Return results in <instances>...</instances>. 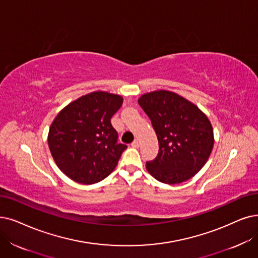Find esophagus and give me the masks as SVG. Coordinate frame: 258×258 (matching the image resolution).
<instances>
[{
    "label": "esophagus",
    "instance_id": "obj_1",
    "mask_svg": "<svg viewBox=\"0 0 258 258\" xmlns=\"http://www.w3.org/2000/svg\"><path fill=\"white\" fill-rule=\"evenodd\" d=\"M131 146L133 147V148H138L139 146H140V142H139V140H135L132 142V144H131Z\"/></svg>",
    "mask_w": 258,
    "mask_h": 258
}]
</instances>
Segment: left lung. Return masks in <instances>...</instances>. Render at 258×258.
<instances>
[{
	"label": "left lung",
	"instance_id": "1",
	"mask_svg": "<svg viewBox=\"0 0 258 258\" xmlns=\"http://www.w3.org/2000/svg\"><path fill=\"white\" fill-rule=\"evenodd\" d=\"M159 141L157 158L146 162L151 176L166 184L192 178L207 163L214 146L208 116L192 102L170 91H154L139 98Z\"/></svg>",
	"mask_w": 258,
	"mask_h": 258
}]
</instances>
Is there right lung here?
<instances>
[{
    "mask_svg": "<svg viewBox=\"0 0 258 258\" xmlns=\"http://www.w3.org/2000/svg\"><path fill=\"white\" fill-rule=\"evenodd\" d=\"M122 97L96 91L72 101L51 122L48 147L57 166L81 184H94L114 170L127 148L117 143L111 117Z\"/></svg>",
    "mask_w": 258,
    "mask_h": 258,
    "instance_id": "right-lung-1",
    "label": "right lung"
}]
</instances>
